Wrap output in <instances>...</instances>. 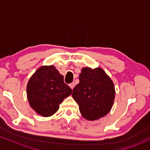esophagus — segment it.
Returning <instances> with one entry per match:
<instances>
[{"label":"esophagus","mask_w":150,"mask_h":150,"mask_svg":"<svg viewBox=\"0 0 150 150\" xmlns=\"http://www.w3.org/2000/svg\"><path fill=\"white\" fill-rule=\"evenodd\" d=\"M75 83H74V82H72V83H70V85H69V86H70V88H71L72 89H73V88H74V87H75Z\"/></svg>","instance_id":"1"}]
</instances>
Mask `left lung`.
<instances>
[{"label":"left lung","instance_id":"left-lung-1","mask_svg":"<svg viewBox=\"0 0 150 150\" xmlns=\"http://www.w3.org/2000/svg\"><path fill=\"white\" fill-rule=\"evenodd\" d=\"M80 82L74 87L73 99L82 116L94 120L106 116L112 108L115 88L112 80L100 68H83Z\"/></svg>","mask_w":150,"mask_h":150}]
</instances>
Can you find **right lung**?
<instances>
[{
	"label": "right lung",
	"mask_w": 150,
	"mask_h": 150,
	"mask_svg": "<svg viewBox=\"0 0 150 150\" xmlns=\"http://www.w3.org/2000/svg\"><path fill=\"white\" fill-rule=\"evenodd\" d=\"M71 93V88L65 83L63 76L53 65L39 68L31 77L27 87L31 107L44 117L56 113L60 104Z\"/></svg>",
	"instance_id": "add662e5"
}]
</instances>
